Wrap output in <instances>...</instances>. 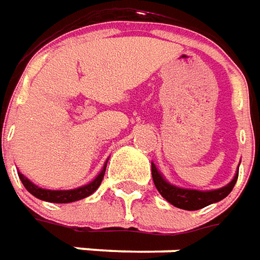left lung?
<instances>
[{
  "label": "left lung",
  "mask_w": 260,
  "mask_h": 260,
  "mask_svg": "<svg viewBox=\"0 0 260 260\" xmlns=\"http://www.w3.org/2000/svg\"><path fill=\"white\" fill-rule=\"evenodd\" d=\"M152 177H153V183H155L157 191L161 194L163 199L168 200L172 206L181 208V210H187V211H194V210L204 208L212 203H218L222 199H225L235 186L238 180V173L234 176V179L226 186L217 188V190H208V191L181 188V187L170 184L161 176L160 172L156 169L153 163H152Z\"/></svg>",
  "instance_id": "8db88e82"
}]
</instances>
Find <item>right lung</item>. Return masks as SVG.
Returning <instances> with one entry per match:
<instances>
[{"instance_id": "1", "label": "right lung", "mask_w": 260, "mask_h": 260, "mask_svg": "<svg viewBox=\"0 0 260 260\" xmlns=\"http://www.w3.org/2000/svg\"><path fill=\"white\" fill-rule=\"evenodd\" d=\"M108 161V160H107ZM107 161H105L104 168L100 172L99 176L86 186H81L79 188H73V190H48V188H41L32 181L29 180L28 177H25L22 173L18 172V176L22 181L25 188L28 190L32 196H35L36 199L43 200V201H49V203H57V204H66V203H73L77 200L86 199L90 194H92L101 184V181L104 179L105 169H107Z\"/></svg>"}]
</instances>
